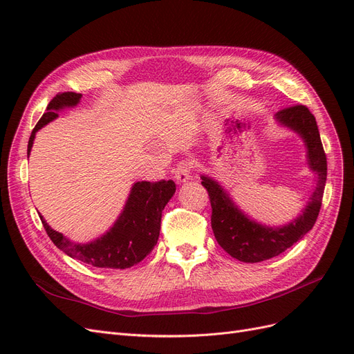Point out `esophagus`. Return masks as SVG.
Masks as SVG:
<instances>
[{"instance_id":"34e87169","label":"esophagus","mask_w":354,"mask_h":354,"mask_svg":"<svg viewBox=\"0 0 354 354\" xmlns=\"http://www.w3.org/2000/svg\"><path fill=\"white\" fill-rule=\"evenodd\" d=\"M174 178L177 183H187L192 178V165L187 160H180L178 165L174 168Z\"/></svg>"}]
</instances>
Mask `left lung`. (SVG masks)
Wrapping results in <instances>:
<instances>
[{
    "instance_id": "8db88e82",
    "label": "left lung",
    "mask_w": 354,
    "mask_h": 354,
    "mask_svg": "<svg viewBox=\"0 0 354 354\" xmlns=\"http://www.w3.org/2000/svg\"><path fill=\"white\" fill-rule=\"evenodd\" d=\"M274 121L301 138L306 146L307 167L317 176L313 194L295 218L282 226H269L257 221L236 205L220 181L208 174L201 176V183L208 190L211 201L214 236L224 251L243 263H260L291 248L312 230L322 205L326 183V156L315 116L306 106L298 104L277 112Z\"/></svg>"
}]
</instances>
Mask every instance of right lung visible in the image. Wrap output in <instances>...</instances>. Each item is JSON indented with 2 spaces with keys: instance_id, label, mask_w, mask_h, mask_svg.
Wrapping results in <instances>:
<instances>
[{
  "instance_id": "add662e5",
  "label": "right lung",
  "mask_w": 354,
  "mask_h": 354,
  "mask_svg": "<svg viewBox=\"0 0 354 354\" xmlns=\"http://www.w3.org/2000/svg\"><path fill=\"white\" fill-rule=\"evenodd\" d=\"M82 94L62 93L48 103L47 112L41 116L29 137L28 156L35 134L41 128L55 121L60 111L78 106ZM174 194L176 183L173 180H160L158 183L137 181L131 186L130 195L112 227L102 236L85 243L73 242L63 233L51 229L41 214L39 218L53 243L72 259L102 269H128L140 263L153 250L159 238L162 209Z\"/></svg>"
}]
</instances>
